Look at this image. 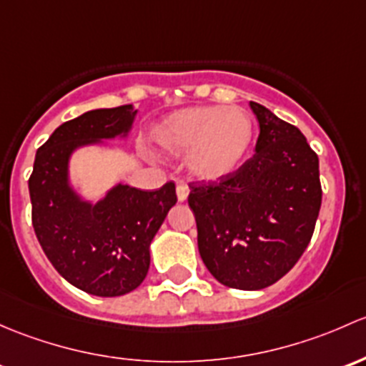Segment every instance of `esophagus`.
I'll use <instances>...</instances> for the list:
<instances>
[{
	"instance_id": "34e87169",
	"label": "esophagus",
	"mask_w": 366,
	"mask_h": 366,
	"mask_svg": "<svg viewBox=\"0 0 366 366\" xmlns=\"http://www.w3.org/2000/svg\"><path fill=\"white\" fill-rule=\"evenodd\" d=\"M188 192H190V188H188L187 184H184V183H178V187H176V194H178L179 201H187Z\"/></svg>"
}]
</instances>
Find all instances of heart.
<instances>
[{
    "mask_svg": "<svg viewBox=\"0 0 366 366\" xmlns=\"http://www.w3.org/2000/svg\"><path fill=\"white\" fill-rule=\"evenodd\" d=\"M254 139V123L239 107H190L174 112L155 130L169 155H187L192 172L217 179L239 167Z\"/></svg>",
    "mask_w": 366,
    "mask_h": 366,
    "instance_id": "1",
    "label": "heart"
}]
</instances>
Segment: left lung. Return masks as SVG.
<instances>
[{"mask_svg": "<svg viewBox=\"0 0 366 366\" xmlns=\"http://www.w3.org/2000/svg\"><path fill=\"white\" fill-rule=\"evenodd\" d=\"M254 157L224 178L190 183L199 254L220 284L257 291L291 271L314 234L322 201L319 158L291 123L250 102Z\"/></svg>", "mask_w": 366, "mask_h": 366, "instance_id": "8db88e82", "label": "left lung"}]
</instances>
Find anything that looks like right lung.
Wrapping results in <instances>:
<instances>
[{
    "instance_id": "right-lung-1",
    "label": "right lung",
    "mask_w": 366,
    "mask_h": 366,
    "mask_svg": "<svg viewBox=\"0 0 366 366\" xmlns=\"http://www.w3.org/2000/svg\"><path fill=\"white\" fill-rule=\"evenodd\" d=\"M135 112L132 105H119L65 122L39 148L29 176L31 222L40 247L56 271L88 295L122 296L142 284L149 243L178 201L172 182L157 190L118 184L95 206L82 202L69 187L70 153L125 134Z\"/></svg>"
}]
</instances>
